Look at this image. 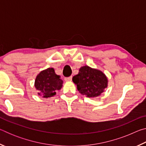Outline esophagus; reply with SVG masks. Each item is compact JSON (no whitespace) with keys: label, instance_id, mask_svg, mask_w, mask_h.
I'll list each match as a JSON object with an SVG mask.
<instances>
[{"label":"esophagus","instance_id":"1","mask_svg":"<svg viewBox=\"0 0 146 146\" xmlns=\"http://www.w3.org/2000/svg\"><path fill=\"white\" fill-rule=\"evenodd\" d=\"M64 80H65L66 82H70V81H71V80H72V76H69V77H66L64 78Z\"/></svg>","mask_w":146,"mask_h":146}]
</instances>
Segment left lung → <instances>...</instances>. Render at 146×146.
Returning <instances> with one entry per match:
<instances>
[{"label": "left lung", "mask_w": 146, "mask_h": 146, "mask_svg": "<svg viewBox=\"0 0 146 146\" xmlns=\"http://www.w3.org/2000/svg\"><path fill=\"white\" fill-rule=\"evenodd\" d=\"M72 80L79 92L90 98L100 95L108 86V78L105 74L88 66L81 67Z\"/></svg>", "instance_id": "obj_1"}]
</instances>
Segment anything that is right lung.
<instances>
[{"instance_id": "add662e5", "label": "right lung", "mask_w": 146, "mask_h": 146, "mask_svg": "<svg viewBox=\"0 0 146 146\" xmlns=\"http://www.w3.org/2000/svg\"><path fill=\"white\" fill-rule=\"evenodd\" d=\"M63 80L57 75L53 68H48L36 76L35 87L38 90L39 96L44 98L53 97L56 91L60 90L62 87Z\"/></svg>"}]
</instances>
